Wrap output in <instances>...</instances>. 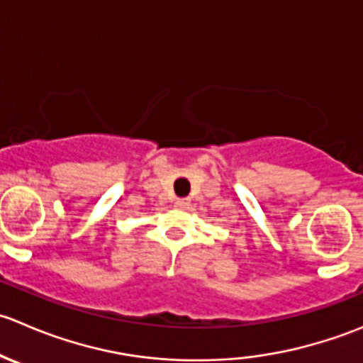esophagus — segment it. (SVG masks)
I'll return each instance as SVG.
<instances>
[{"mask_svg":"<svg viewBox=\"0 0 363 363\" xmlns=\"http://www.w3.org/2000/svg\"><path fill=\"white\" fill-rule=\"evenodd\" d=\"M177 204L178 206H186V204H189V199H178Z\"/></svg>","mask_w":363,"mask_h":363,"instance_id":"esophagus-1","label":"esophagus"}]
</instances>
